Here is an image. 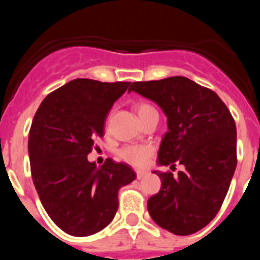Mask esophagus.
<instances>
[{"label":"esophagus","mask_w":260,"mask_h":260,"mask_svg":"<svg viewBox=\"0 0 260 260\" xmlns=\"http://www.w3.org/2000/svg\"><path fill=\"white\" fill-rule=\"evenodd\" d=\"M136 175H137V179L141 180V179H142V177L146 176L147 172L146 171H137V172H136Z\"/></svg>","instance_id":"esophagus-1"}]
</instances>
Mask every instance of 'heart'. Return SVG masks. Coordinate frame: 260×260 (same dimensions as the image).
Wrapping results in <instances>:
<instances>
[{
  "label": "heart",
  "instance_id": "b5f03b06",
  "mask_svg": "<svg viewBox=\"0 0 260 260\" xmlns=\"http://www.w3.org/2000/svg\"><path fill=\"white\" fill-rule=\"evenodd\" d=\"M153 107L149 104L141 103L137 106V113L140 118H143L148 112L153 111ZM152 154V148L149 146H137V145H128L123 146L117 151V157L127 164L132 165L135 167H143L146 162L148 161L149 156Z\"/></svg>",
  "mask_w": 260,
  "mask_h": 260
}]
</instances>
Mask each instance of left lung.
Instances as JSON below:
<instances>
[{"label": "left lung", "instance_id": "1", "mask_svg": "<svg viewBox=\"0 0 260 260\" xmlns=\"http://www.w3.org/2000/svg\"><path fill=\"white\" fill-rule=\"evenodd\" d=\"M128 90L158 104L169 132L158 149V165L183 170L154 171L161 188L147 203L153 221L176 235L209 224L222 205L237 167V127L215 91L185 77L135 81Z\"/></svg>", "mask_w": 260, "mask_h": 260}]
</instances>
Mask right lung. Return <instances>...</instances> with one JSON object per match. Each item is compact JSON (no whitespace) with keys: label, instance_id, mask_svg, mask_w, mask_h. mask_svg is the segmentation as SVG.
Instances as JSON below:
<instances>
[{"label":"right lung","instance_id":"right-lung-1","mask_svg":"<svg viewBox=\"0 0 260 260\" xmlns=\"http://www.w3.org/2000/svg\"><path fill=\"white\" fill-rule=\"evenodd\" d=\"M129 84L74 79L51 91L34 117L31 176L44 209L68 234L88 237L104 229L118 210L119 188L136 179L127 164L108 158L96 167L86 158Z\"/></svg>","mask_w":260,"mask_h":260}]
</instances>
